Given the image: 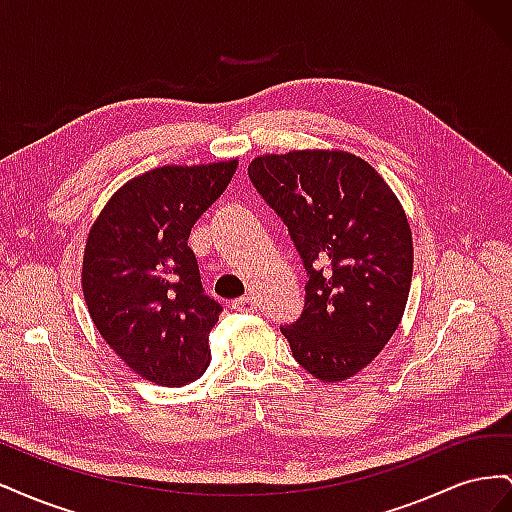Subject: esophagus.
<instances>
[{
  "label": "esophagus",
  "instance_id": "obj_1",
  "mask_svg": "<svg viewBox=\"0 0 512 512\" xmlns=\"http://www.w3.org/2000/svg\"><path fill=\"white\" fill-rule=\"evenodd\" d=\"M232 309H235V312H243V314L254 312V309H256V299L252 297V294H245V297L232 301Z\"/></svg>",
  "mask_w": 512,
  "mask_h": 512
}]
</instances>
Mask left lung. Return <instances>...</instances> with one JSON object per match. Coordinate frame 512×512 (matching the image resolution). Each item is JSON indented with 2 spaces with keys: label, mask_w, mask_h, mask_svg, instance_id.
<instances>
[{
  "label": "left lung",
  "mask_w": 512,
  "mask_h": 512,
  "mask_svg": "<svg viewBox=\"0 0 512 512\" xmlns=\"http://www.w3.org/2000/svg\"><path fill=\"white\" fill-rule=\"evenodd\" d=\"M288 226L309 280L301 318L282 327L297 363L342 382L397 331L412 282V230L378 170L342 149L262 153L247 166Z\"/></svg>",
  "instance_id": "obj_1"
}]
</instances>
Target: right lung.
Listing matches in <instances>:
<instances>
[{"label":"right lung","mask_w":512,"mask_h":512,"mask_svg":"<svg viewBox=\"0 0 512 512\" xmlns=\"http://www.w3.org/2000/svg\"><path fill=\"white\" fill-rule=\"evenodd\" d=\"M239 160L168 164L123 183L85 241L81 284L104 342L134 374L183 386L205 374L222 305L200 284L188 239Z\"/></svg>","instance_id":"obj_1"}]
</instances>
